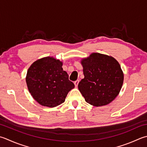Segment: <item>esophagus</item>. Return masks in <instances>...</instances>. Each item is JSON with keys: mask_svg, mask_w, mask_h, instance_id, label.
<instances>
[{"mask_svg": "<svg viewBox=\"0 0 147 147\" xmlns=\"http://www.w3.org/2000/svg\"><path fill=\"white\" fill-rule=\"evenodd\" d=\"M74 85H75V87H78V85L79 83V80H76V81L74 82Z\"/></svg>", "mask_w": 147, "mask_h": 147, "instance_id": "obj_1", "label": "esophagus"}]
</instances>
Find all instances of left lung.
Masks as SVG:
<instances>
[{"mask_svg":"<svg viewBox=\"0 0 147 147\" xmlns=\"http://www.w3.org/2000/svg\"><path fill=\"white\" fill-rule=\"evenodd\" d=\"M84 78L78 89L85 101L94 106L110 104L121 90L123 73L119 62L113 57L92 53L82 59Z\"/></svg>","mask_w":147,"mask_h":147,"instance_id":"1","label":"left lung"}]
</instances>
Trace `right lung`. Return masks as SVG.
I'll return each mask as SVG.
<instances>
[{
  "label": "right lung",
  "instance_id": "add662e5",
  "mask_svg": "<svg viewBox=\"0 0 147 147\" xmlns=\"http://www.w3.org/2000/svg\"><path fill=\"white\" fill-rule=\"evenodd\" d=\"M62 62L46 57L33 62L27 71L26 83L34 99L42 106L54 108L65 101L74 83L63 70Z\"/></svg>",
  "mask_w": 147,
  "mask_h": 147
}]
</instances>
